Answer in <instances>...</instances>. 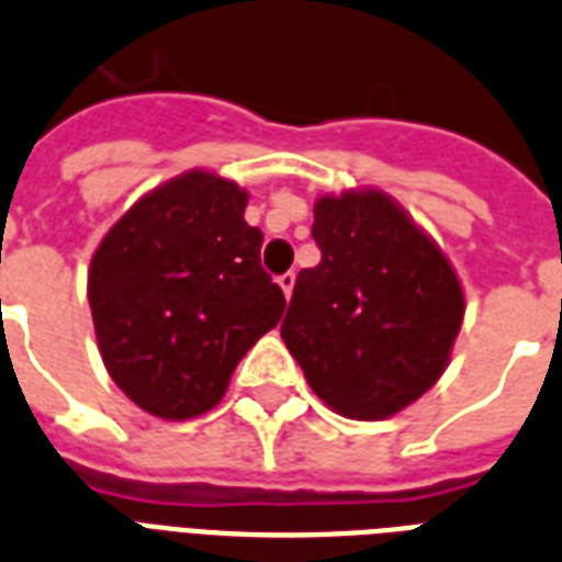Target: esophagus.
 <instances>
[{
  "label": "esophagus",
  "mask_w": 562,
  "mask_h": 562,
  "mask_svg": "<svg viewBox=\"0 0 562 562\" xmlns=\"http://www.w3.org/2000/svg\"><path fill=\"white\" fill-rule=\"evenodd\" d=\"M277 282H280V289L285 291V297H291V291H294V282H297V277H294V271H289V273H282Z\"/></svg>",
  "instance_id": "obj_1"
}]
</instances>
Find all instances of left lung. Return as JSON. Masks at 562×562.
Listing matches in <instances>:
<instances>
[{
  "instance_id": "1",
  "label": "left lung",
  "mask_w": 562,
  "mask_h": 562,
  "mask_svg": "<svg viewBox=\"0 0 562 562\" xmlns=\"http://www.w3.org/2000/svg\"><path fill=\"white\" fill-rule=\"evenodd\" d=\"M312 238L321 262L300 271L282 341L329 409L359 422L397 415L451 362L460 277L380 188L318 196Z\"/></svg>"
}]
</instances>
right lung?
<instances>
[{"mask_svg": "<svg viewBox=\"0 0 562 562\" xmlns=\"http://www.w3.org/2000/svg\"><path fill=\"white\" fill-rule=\"evenodd\" d=\"M247 191L186 170L147 191L91 256L88 300L111 380L144 413L186 422L221 404L285 297L244 221Z\"/></svg>", "mask_w": 562, "mask_h": 562, "instance_id": "right-lung-1", "label": "right lung"}]
</instances>
